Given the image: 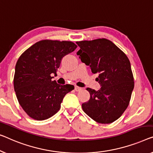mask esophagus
Segmentation results:
<instances>
[{
  "instance_id": "esophagus-1",
  "label": "esophagus",
  "mask_w": 153,
  "mask_h": 153,
  "mask_svg": "<svg viewBox=\"0 0 153 153\" xmlns=\"http://www.w3.org/2000/svg\"><path fill=\"white\" fill-rule=\"evenodd\" d=\"M74 89H75V91H81V90H82V88L79 87V86H75Z\"/></svg>"
}]
</instances>
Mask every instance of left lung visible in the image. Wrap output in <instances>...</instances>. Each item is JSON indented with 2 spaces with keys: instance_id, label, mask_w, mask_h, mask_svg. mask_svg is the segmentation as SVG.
I'll return each mask as SVG.
<instances>
[{
  "instance_id": "obj_1",
  "label": "left lung",
  "mask_w": 153,
  "mask_h": 153,
  "mask_svg": "<svg viewBox=\"0 0 153 153\" xmlns=\"http://www.w3.org/2000/svg\"><path fill=\"white\" fill-rule=\"evenodd\" d=\"M77 55L89 66L101 88H87L90 99L82 104L86 115L100 124H111L121 117L128 106L134 78L126 55L111 40L98 38L76 42Z\"/></svg>"
}]
</instances>
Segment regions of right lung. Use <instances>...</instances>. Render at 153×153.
<instances>
[{"mask_svg":"<svg viewBox=\"0 0 153 153\" xmlns=\"http://www.w3.org/2000/svg\"><path fill=\"white\" fill-rule=\"evenodd\" d=\"M77 45L71 41L43 40L28 48L19 57L15 67L13 87L18 101L27 115L42 121L60 110L65 95L74 86L52 81L62 59Z\"/></svg>","mask_w":153,"mask_h":153,"instance_id":"obj_1","label":"right lung"}]
</instances>
